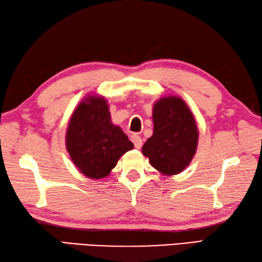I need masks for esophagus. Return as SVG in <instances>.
<instances>
[{"label":"esophagus","instance_id":"1","mask_svg":"<svg viewBox=\"0 0 262 262\" xmlns=\"http://www.w3.org/2000/svg\"><path fill=\"white\" fill-rule=\"evenodd\" d=\"M130 140H132L133 143H134V146H135L136 148H141V147H142V145H143L142 138H141L140 136H138L137 134H133L132 137H130Z\"/></svg>","mask_w":262,"mask_h":262}]
</instances>
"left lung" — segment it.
I'll return each instance as SVG.
<instances>
[{
  "label": "left lung",
  "instance_id": "obj_1",
  "mask_svg": "<svg viewBox=\"0 0 262 262\" xmlns=\"http://www.w3.org/2000/svg\"><path fill=\"white\" fill-rule=\"evenodd\" d=\"M153 135L142 153L164 176L180 173L196 154L198 127L188 104L180 97L159 99L153 105Z\"/></svg>",
  "mask_w": 262,
  "mask_h": 262
}]
</instances>
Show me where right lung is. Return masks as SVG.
I'll return each mask as SVG.
<instances>
[{"label": "right lung", "instance_id": "right-lung-1", "mask_svg": "<svg viewBox=\"0 0 262 262\" xmlns=\"http://www.w3.org/2000/svg\"><path fill=\"white\" fill-rule=\"evenodd\" d=\"M65 143L77 170L94 180L109 176L122 155L134 147L121 128L111 122L107 100L100 96H88L77 104Z\"/></svg>", "mask_w": 262, "mask_h": 262}]
</instances>
